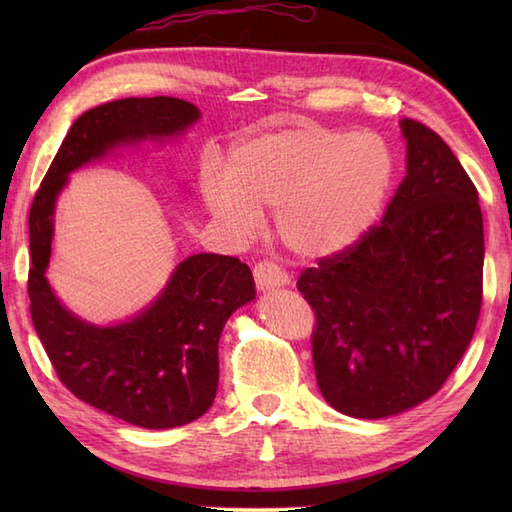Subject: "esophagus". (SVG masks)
<instances>
[{
    "label": "esophagus",
    "mask_w": 512,
    "mask_h": 512,
    "mask_svg": "<svg viewBox=\"0 0 512 512\" xmlns=\"http://www.w3.org/2000/svg\"><path fill=\"white\" fill-rule=\"evenodd\" d=\"M253 277H255V284L259 290H270V288H279V286L288 284V277L284 270H281L277 264L268 262V259L255 264Z\"/></svg>",
    "instance_id": "1"
}]
</instances>
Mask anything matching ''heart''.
I'll return each instance as SVG.
<instances>
[{
	"label": "heart",
	"mask_w": 512,
	"mask_h": 512,
	"mask_svg": "<svg viewBox=\"0 0 512 512\" xmlns=\"http://www.w3.org/2000/svg\"><path fill=\"white\" fill-rule=\"evenodd\" d=\"M394 158L383 138L299 123L244 140L228 156L224 182L206 180L204 200L237 228L275 211V233L301 259L339 255L383 209Z\"/></svg>",
	"instance_id": "1"
}]
</instances>
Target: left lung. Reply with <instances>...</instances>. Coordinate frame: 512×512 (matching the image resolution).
Instances as JSON below:
<instances>
[{"mask_svg": "<svg viewBox=\"0 0 512 512\" xmlns=\"http://www.w3.org/2000/svg\"><path fill=\"white\" fill-rule=\"evenodd\" d=\"M407 176L383 220L306 268L314 374L352 418H387L431 398L469 347L482 310L477 189L444 140L402 118Z\"/></svg>", "mask_w": 512, "mask_h": 512, "instance_id": "8db88e82", "label": "left lung"}]
</instances>
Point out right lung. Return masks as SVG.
Masks as SVG:
<instances>
[{
  "instance_id": "right-lung-1",
  "label": "right lung",
  "mask_w": 512,
  "mask_h": 512,
  "mask_svg": "<svg viewBox=\"0 0 512 512\" xmlns=\"http://www.w3.org/2000/svg\"><path fill=\"white\" fill-rule=\"evenodd\" d=\"M198 118V107L173 96L85 112L63 138L28 215L30 317L54 372L79 400L145 429L182 427L209 411L220 380L217 343L226 319L255 299L253 273L237 257L191 255L143 314L96 328L65 310L48 286L52 211L70 171L116 145L180 134Z\"/></svg>"
}]
</instances>
